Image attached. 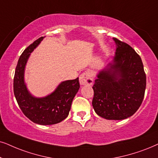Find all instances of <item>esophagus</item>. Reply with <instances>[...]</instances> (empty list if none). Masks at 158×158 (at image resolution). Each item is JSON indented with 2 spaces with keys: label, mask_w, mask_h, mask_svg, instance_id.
I'll return each mask as SVG.
<instances>
[{
  "label": "esophagus",
  "mask_w": 158,
  "mask_h": 158,
  "mask_svg": "<svg viewBox=\"0 0 158 158\" xmlns=\"http://www.w3.org/2000/svg\"><path fill=\"white\" fill-rule=\"evenodd\" d=\"M79 82H80L81 85H92L93 83V76L89 72L81 73L79 77Z\"/></svg>",
  "instance_id": "obj_1"
}]
</instances>
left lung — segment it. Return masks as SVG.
Returning a JSON list of instances; mask_svg holds the SVG:
<instances>
[{
	"label": "left lung",
	"instance_id": "1",
	"mask_svg": "<svg viewBox=\"0 0 158 158\" xmlns=\"http://www.w3.org/2000/svg\"><path fill=\"white\" fill-rule=\"evenodd\" d=\"M117 49L113 63L100 71L93 86V109L106 119H126L134 114L142 103L146 73L141 59L131 46L114 39Z\"/></svg>",
	"mask_w": 158,
	"mask_h": 158
}]
</instances>
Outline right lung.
<instances>
[{"label":"right lung","mask_w":158,"mask_h":158,"mask_svg":"<svg viewBox=\"0 0 158 158\" xmlns=\"http://www.w3.org/2000/svg\"><path fill=\"white\" fill-rule=\"evenodd\" d=\"M44 37L29 45L22 53L14 77V93L24 114L33 123L42 125L60 123L69 116L73 98L79 90V78L63 81L48 96L37 98L32 96L24 82V71L30 55Z\"/></svg>","instance_id":"1"}]
</instances>
